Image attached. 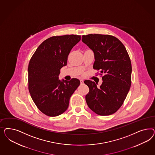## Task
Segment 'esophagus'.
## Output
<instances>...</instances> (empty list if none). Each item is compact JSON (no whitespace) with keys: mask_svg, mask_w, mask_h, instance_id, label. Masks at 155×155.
<instances>
[{"mask_svg":"<svg viewBox=\"0 0 155 155\" xmlns=\"http://www.w3.org/2000/svg\"><path fill=\"white\" fill-rule=\"evenodd\" d=\"M80 83H81V84H84V81L82 80H80Z\"/></svg>","mask_w":155,"mask_h":155,"instance_id":"1","label":"esophagus"}]
</instances>
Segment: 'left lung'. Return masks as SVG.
Returning <instances> with one entry per match:
<instances>
[{"label":"left lung","mask_w":155,"mask_h":155,"mask_svg":"<svg viewBox=\"0 0 155 155\" xmlns=\"http://www.w3.org/2000/svg\"><path fill=\"white\" fill-rule=\"evenodd\" d=\"M84 42L94 53L93 69L100 71L103 82L85 80L89 88L86 101L93 111L106 116L116 113L122 106L131 84V62L127 50L118 38L109 35H83Z\"/></svg>","instance_id":"8db88e82"}]
</instances>
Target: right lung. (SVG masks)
<instances>
[{
	"label": "right lung",
	"instance_id": "add662e5",
	"mask_svg": "<svg viewBox=\"0 0 155 155\" xmlns=\"http://www.w3.org/2000/svg\"><path fill=\"white\" fill-rule=\"evenodd\" d=\"M75 35L48 38L38 46L28 65V89L38 110L49 117H57L68 108L71 95L80 80H58L60 69L66 65L71 49L81 40Z\"/></svg>",
	"mask_w": 155,
	"mask_h": 155
}]
</instances>
